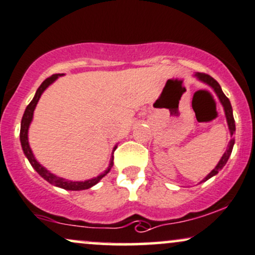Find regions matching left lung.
<instances>
[{
    "label": "left lung",
    "instance_id": "1",
    "mask_svg": "<svg viewBox=\"0 0 255 255\" xmlns=\"http://www.w3.org/2000/svg\"><path fill=\"white\" fill-rule=\"evenodd\" d=\"M196 77L199 78L200 80H202L206 84H208L209 86H212L213 89H214L215 92H216V94H218L220 102L222 103V105H224V108H225V113H226V118H227L229 131H231V134H232V136H233L234 132H235V122H234V117H233V109H232V105H231V102H229V99L225 96V93L222 92L220 84L214 79V78H212V77H210V75L206 74V73H196ZM234 142H235V139H234V138H232L231 142H229L228 149L226 150V152L224 153V156H222V158L220 159V162L218 163V165L215 166L214 170L210 172V174L207 176V177L204 178L202 182L209 180L210 177H213V176L218 174V172L221 170L222 168H224V166L226 165V163H227V161H228L229 156H231L232 150H233Z\"/></svg>",
    "mask_w": 255,
    "mask_h": 255
}]
</instances>
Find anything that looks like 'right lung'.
I'll return each instance as SVG.
<instances>
[{"instance_id":"1","label":"right lung","mask_w":255,"mask_h":255,"mask_svg":"<svg viewBox=\"0 0 255 255\" xmlns=\"http://www.w3.org/2000/svg\"><path fill=\"white\" fill-rule=\"evenodd\" d=\"M59 75H61V74H53L49 78H47V79L43 81L42 84L40 85L39 89H37L33 100H31V102L28 104V106L26 108V111H24L23 117H22V121H21V130H20L21 145H22V149H23L24 155L27 156L28 161H29L31 166H33V168L35 169L37 172H39V175L41 176V177L45 178V180L48 181L49 183L54 184V185H56V187L64 188V189H67V190H84V189H89V188L93 187L94 184L98 183V182L102 180L104 176H105L110 171V169H111L112 165H113V158L111 159V163H110V166H109L108 170L104 172L103 175L98 176V177L92 178V180L85 181V182H71V181H66V180H64V178L58 177V176L53 175L52 172H49L48 170H46V169L43 168L42 165L39 164V163L36 162V159L34 158L33 152H31V150H30V147H29V144H28V128H29L31 118H33L34 109H35L36 104H37V102H39L41 94H42L43 91H45L47 87H48L49 85H51L53 81H54L56 78L59 77ZM115 149H116V147H115Z\"/></svg>"}]
</instances>
